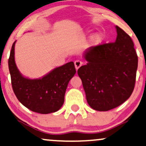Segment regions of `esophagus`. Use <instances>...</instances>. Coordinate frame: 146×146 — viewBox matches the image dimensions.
Returning <instances> with one entry per match:
<instances>
[{
	"instance_id": "obj_1",
	"label": "esophagus",
	"mask_w": 146,
	"mask_h": 146,
	"mask_svg": "<svg viewBox=\"0 0 146 146\" xmlns=\"http://www.w3.org/2000/svg\"><path fill=\"white\" fill-rule=\"evenodd\" d=\"M74 63H75V68H76V69L77 70L79 67H81V66L82 65L83 62L82 61H80L79 60H76L74 62Z\"/></svg>"
}]
</instances>
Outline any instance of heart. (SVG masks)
<instances>
[{"label":"heart","instance_id":"heart-1","mask_svg":"<svg viewBox=\"0 0 146 146\" xmlns=\"http://www.w3.org/2000/svg\"><path fill=\"white\" fill-rule=\"evenodd\" d=\"M102 36H101L100 34H96L92 37L91 41L92 42V44H98L99 42L102 40Z\"/></svg>","mask_w":146,"mask_h":146}]
</instances>
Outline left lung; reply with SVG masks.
<instances>
[{
  "label": "left lung",
  "instance_id": "obj_1",
  "mask_svg": "<svg viewBox=\"0 0 146 146\" xmlns=\"http://www.w3.org/2000/svg\"><path fill=\"white\" fill-rule=\"evenodd\" d=\"M114 42L90 47L84 52L87 60L77 71L87 102L98 111L120 106L131 95L135 84L138 57L131 37L116 26Z\"/></svg>",
  "mask_w": 146,
  "mask_h": 146
}]
</instances>
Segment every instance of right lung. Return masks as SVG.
Segmentation results:
<instances>
[{"instance_id":"obj_1","label":"right lung","mask_w":146,"mask_h":146,"mask_svg":"<svg viewBox=\"0 0 146 146\" xmlns=\"http://www.w3.org/2000/svg\"><path fill=\"white\" fill-rule=\"evenodd\" d=\"M9 58V69L13 92L18 100L33 112L48 114L61 108L70 79L76 73L74 62L57 67L41 79L22 76L15 62V44Z\"/></svg>"}]
</instances>
